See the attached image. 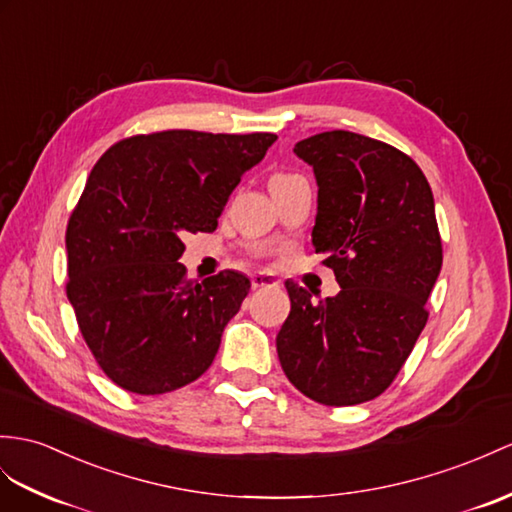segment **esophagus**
<instances>
[{
	"instance_id": "34e87169",
	"label": "esophagus",
	"mask_w": 512,
	"mask_h": 512,
	"mask_svg": "<svg viewBox=\"0 0 512 512\" xmlns=\"http://www.w3.org/2000/svg\"><path fill=\"white\" fill-rule=\"evenodd\" d=\"M278 286V280L271 273H254L252 276V289H273Z\"/></svg>"
}]
</instances>
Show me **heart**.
I'll use <instances>...</instances> for the list:
<instances>
[{
    "mask_svg": "<svg viewBox=\"0 0 512 512\" xmlns=\"http://www.w3.org/2000/svg\"><path fill=\"white\" fill-rule=\"evenodd\" d=\"M286 178H293L291 173H276V176L271 178V184H276V182H282V180H286Z\"/></svg>",
    "mask_w": 512,
    "mask_h": 512,
    "instance_id": "1",
    "label": "heart"
}]
</instances>
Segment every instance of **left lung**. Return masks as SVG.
Wrapping results in <instances>:
<instances>
[{
    "label": "left lung",
    "mask_w": 512,
    "mask_h": 512,
    "mask_svg": "<svg viewBox=\"0 0 512 512\" xmlns=\"http://www.w3.org/2000/svg\"><path fill=\"white\" fill-rule=\"evenodd\" d=\"M293 152L315 171L313 245L341 291L313 304L286 282L278 358L310 400L363 404L389 389L428 321L443 263L432 189L413 158L356 132H321Z\"/></svg>",
    "instance_id": "1"
}]
</instances>
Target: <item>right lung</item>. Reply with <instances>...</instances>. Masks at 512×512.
Returning a JSON list of instances; mask_svg holds the SVG:
<instances>
[{
  "instance_id": "1",
  "label": "right lung",
  "mask_w": 512,
  "mask_h": 512,
  "mask_svg": "<svg viewBox=\"0 0 512 512\" xmlns=\"http://www.w3.org/2000/svg\"><path fill=\"white\" fill-rule=\"evenodd\" d=\"M276 134H136L95 162L67 226V297L97 365L139 395L176 391L213 365L249 293L243 273L204 282L178 263L186 232H213Z\"/></svg>"
}]
</instances>
